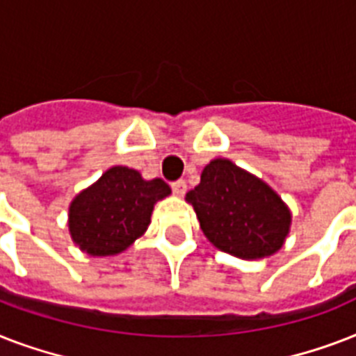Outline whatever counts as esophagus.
Here are the masks:
<instances>
[{"instance_id": "esophagus-1", "label": "esophagus", "mask_w": 356, "mask_h": 356, "mask_svg": "<svg viewBox=\"0 0 356 356\" xmlns=\"http://www.w3.org/2000/svg\"><path fill=\"white\" fill-rule=\"evenodd\" d=\"M172 190H173V194H175V195H184V194H186V181L179 179V181L172 183Z\"/></svg>"}]
</instances>
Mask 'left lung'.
<instances>
[{
    "label": "left lung",
    "instance_id": "8db88e82",
    "mask_svg": "<svg viewBox=\"0 0 356 356\" xmlns=\"http://www.w3.org/2000/svg\"><path fill=\"white\" fill-rule=\"evenodd\" d=\"M201 231L218 249L238 259L277 253L288 236L292 214L275 190L227 159H214L201 183L186 194Z\"/></svg>",
    "mask_w": 356,
    "mask_h": 356
}]
</instances>
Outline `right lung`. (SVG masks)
<instances>
[{
	"label": "right lung",
	"instance_id": "add662e5",
	"mask_svg": "<svg viewBox=\"0 0 356 356\" xmlns=\"http://www.w3.org/2000/svg\"><path fill=\"white\" fill-rule=\"evenodd\" d=\"M170 194L162 179L145 181L133 168H111L72 201V240L92 257L122 253L145 233L156 201Z\"/></svg>",
	"mask_w": 356,
	"mask_h": 356
}]
</instances>
